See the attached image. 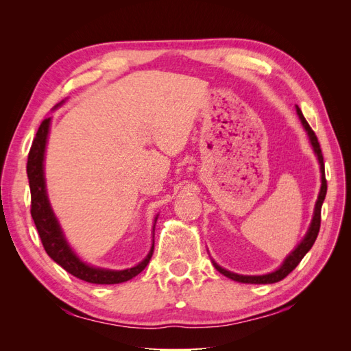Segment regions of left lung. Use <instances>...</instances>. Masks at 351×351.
I'll list each match as a JSON object with an SVG mask.
<instances>
[{
	"mask_svg": "<svg viewBox=\"0 0 351 351\" xmlns=\"http://www.w3.org/2000/svg\"><path fill=\"white\" fill-rule=\"evenodd\" d=\"M295 112L299 115L300 123L303 125V129L307 133V137H309V142L312 145V149L317 158V162H319V169H321V189H319V195H317L316 199V204H315V209H313V215H312V221H311V226L307 228V232L304 234V237L302 239V241L297 244L294 247V250H291V253H289V256H287L282 263L280 265V268H277L275 271L269 272V274H263V275H241V274H236V272H231L226 268L219 267V265L212 259V263H214V267L218 272H221L222 275H226L227 278L232 280V281H237V282H244V284H274V282H278L282 278H285L287 275H289L297 265L300 263V261L304 258V254L309 252L313 246V243L317 237V232H319V227H321V208L324 204V199L326 196V180H325V167H324V156H322V151H321V146L319 142H317V137L315 134V132L311 129V125L307 124L306 119L302 114V110L297 107L295 105Z\"/></svg>",
	"mask_w": 351,
	"mask_h": 351,
	"instance_id": "8db88e82",
	"label": "left lung"
}]
</instances>
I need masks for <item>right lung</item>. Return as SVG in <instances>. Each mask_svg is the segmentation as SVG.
<instances>
[{
    "mask_svg": "<svg viewBox=\"0 0 351 351\" xmlns=\"http://www.w3.org/2000/svg\"><path fill=\"white\" fill-rule=\"evenodd\" d=\"M62 104V102H61ZM61 104H58L56 108H58ZM51 127V117L45 119L39 125L36 137L32 143L30 152L27 156V178H29V187H30V197H32V209L30 214L35 221L36 230L39 232V237L44 249L48 253V256L57 262L61 268H64L69 274L74 277L83 280L92 284H120L132 280L137 274H141L146 265L149 263L152 253H154V240L149 253L146 258L132 268L127 269H107V268H98L83 262L77 253L73 250L69 244L64 231H62L58 218L56 217L54 210L51 208L48 193H47V183H45V151H47V142ZM158 215L155 217L154 227H152V237L155 236V224H156Z\"/></svg>",
    "mask_w": 351,
    "mask_h": 351,
    "instance_id": "1",
    "label": "right lung"
}]
</instances>
